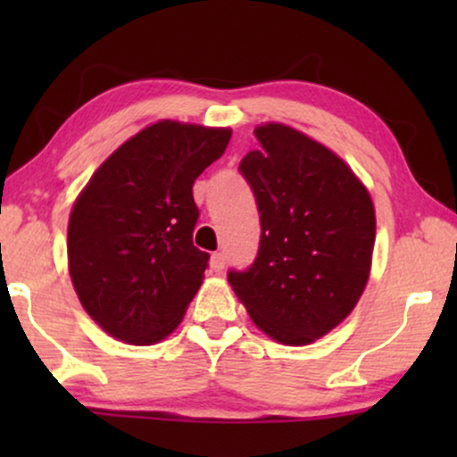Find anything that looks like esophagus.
Returning <instances> with one entry per match:
<instances>
[{"label": "esophagus", "instance_id": "34e87169", "mask_svg": "<svg viewBox=\"0 0 457 457\" xmlns=\"http://www.w3.org/2000/svg\"><path fill=\"white\" fill-rule=\"evenodd\" d=\"M210 266H212V270H214V272H222V270H224V266H227V255H224L222 252L212 253V258H210Z\"/></svg>", "mask_w": 457, "mask_h": 457}]
</instances>
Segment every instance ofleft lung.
I'll use <instances>...</instances> for the list:
<instances>
[{
	"mask_svg": "<svg viewBox=\"0 0 457 457\" xmlns=\"http://www.w3.org/2000/svg\"><path fill=\"white\" fill-rule=\"evenodd\" d=\"M241 160L260 212V249L228 283L249 316L285 345H308L355 308L377 235L374 205L345 162L285 124L255 129Z\"/></svg>",
	"mask_w": 457,
	"mask_h": 457,
	"instance_id": "8db88e82",
	"label": "left lung"
}]
</instances>
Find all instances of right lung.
I'll list each match as a JSON object with an SVG mask.
<instances>
[{
	"label": "right lung",
	"mask_w": 457,
	"mask_h": 457,
	"mask_svg": "<svg viewBox=\"0 0 457 457\" xmlns=\"http://www.w3.org/2000/svg\"><path fill=\"white\" fill-rule=\"evenodd\" d=\"M230 135L155 122L122 143L79 195L68 222V268L80 303L105 333L152 345L183 320L210 260L193 245V183Z\"/></svg>",
	"instance_id": "1"
}]
</instances>
